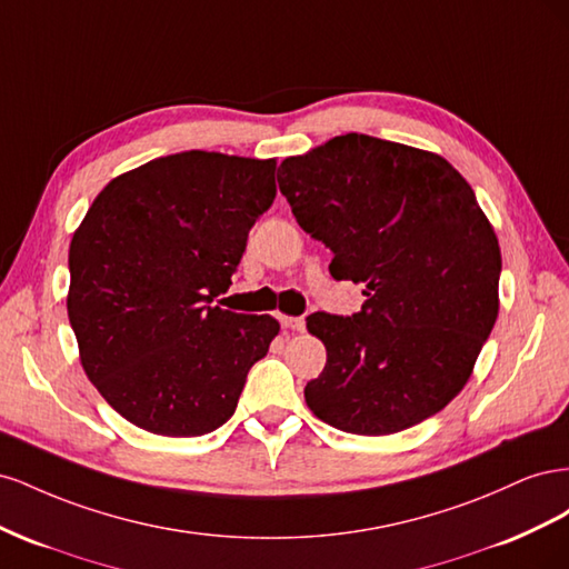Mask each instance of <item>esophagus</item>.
<instances>
[{"label": "esophagus", "mask_w": 569, "mask_h": 569, "mask_svg": "<svg viewBox=\"0 0 569 569\" xmlns=\"http://www.w3.org/2000/svg\"><path fill=\"white\" fill-rule=\"evenodd\" d=\"M280 322H282V327H287V330H297V332H303V330H306V320H303V318L280 316Z\"/></svg>", "instance_id": "34e87169"}]
</instances>
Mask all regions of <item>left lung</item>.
<instances>
[{
    "label": "left lung",
    "instance_id": "left-lung-1",
    "mask_svg": "<svg viewBox=\"0 0 569 569\" xmlns=\"http://www.w3.org/2000/svg\"><path fill=\"white\" fill-rule=\"evenodd\" d=\"M299 226L366 284L351 318L313 313L327 349L306 403L341 432L382 437L432 418L470 380L498 318L501 249L472 187L439 153L339 134L278 170Z\"/></svg>",
    "mask_w": 569,
    "mask_h": 569
}]
</instances>
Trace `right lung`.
<instances>
[{
  "mask_svg": "<svg viewBox=\"0 0 569 569\" xmlns=\"http://www.w3.org/2000/svg\"><path fill=\"white\" fill-rule=\"evenodd\" d=\"M274 159L182 151L113 178L68 251V320L80 363L128 422L201 437L232 418L280 322L213 299L232 284Z\"/></svg>",
  "mask_w": 569,
  "mask_h": 569,
  "instance_id": "obj_1",
  "label": "right lung"
}]
</instances>
